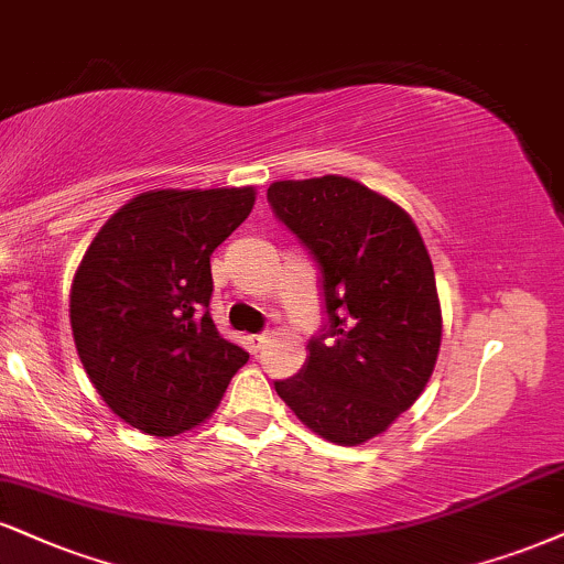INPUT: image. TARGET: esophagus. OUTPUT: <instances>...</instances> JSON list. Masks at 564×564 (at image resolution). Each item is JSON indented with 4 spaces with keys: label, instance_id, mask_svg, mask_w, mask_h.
Instances as JSON below:
<instances>
[{
    "label": "esophagus",
    "instance_id": "esophagus-1",
    "mask_svg": "<svg viewBox=\"0 0 564 564\" xmlns=\"http://www.w3.org/2000/svg\"><path fill=\"white\" fill-rule=\"evenodd\" d=\"M247 341H249V347H252L254 351H260V349H264L270 344V336L268 334H252V336L247 338Z\"/></svg>",
    "mask_w": 564,
    "mask_h": 564
}]
</instances>
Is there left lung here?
Masks as SVG:
<instances>
[{"mask_svg":"<svg viewBox=\"0 0 564 564\" xmlns=\"http://www.w3.org/2000/svg\"><path fill=\"white\" fill-rule=\"evenodd\" d=\"M268 202L321 264L328 325L278 397L325 441L357 446L415 404L441 347L429 249L412 217L344 175L275 181Z\"/></svg>","mask_w":564,"mask_h":564,"instance_id":"1","label":"left lung"}]
</instances>
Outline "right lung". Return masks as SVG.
I'll use <instances>...</instances> for the list:
<instances>
[{
  "mask_svg": "<svg viewBox=\"0 0 564 564\" xmlns=\"http://www.w3.org/2000/svg\"><path fill=\"white\" fill-rule=\"evenodd\" d=\"M254 207V188L133 196L88 243L70 289L80 362L107 406L149 436L213 415L249 355L209 317V257Z\"/></svg>",
  "mask_w": 564,
  "mask_h": 564,
  "instance_id": "add662e5",
  "label": "right lung"
}]
</instances>
